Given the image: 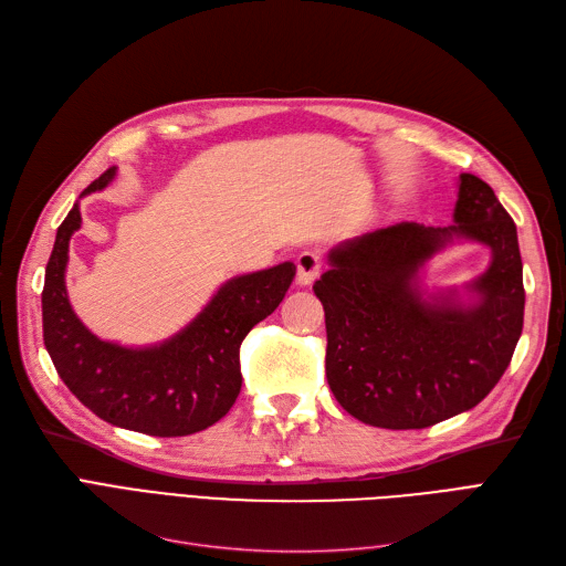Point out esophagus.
<instances>
[{"instance_id": "1", "label": "esophagus", "mask_w": 566, "mask_h": 566, "mask_svg": "<svg viewBox=\"0 0 566 566\" xmlns=\"http://www.w3.org/2000/svg\"><path fill=\"white\" fill-rule=\"evenodd\" d=\"M321 271V254L316 250H304L297 254V285H312Z\"/></svg>"}]
</instances>
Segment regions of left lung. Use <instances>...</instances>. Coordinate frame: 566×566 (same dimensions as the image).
<instances>
[{
    "label": "left lung",
    "mask_w": 566,
    "mask_h": 566,
    "mask_svg": "<svg viewBox=\"0 0 566 566\" xmlns=\"http://www.w3.org/2000/svg\"><path fill=\"white\" fill-rule=\"evenodd\" d=\"M455 224L416 221L356 235L328 252L314 283L325 312V378L349 416L385 430H422L474 408L503 378L524 323L517 227L493 188L458 177ZM455 240L492 250L460 291L427 294L419 273Z\"/></svg>",
    "instance_id": "1"
}]
</instances>
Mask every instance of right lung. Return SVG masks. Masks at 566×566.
Segmentation results:
<instances>
[{
	"label": "right lung",
	"mask_w": 566,
	"mask_h": 566,
	"mask_svg": "<svg viewBox=\"0 0 566 566\" xmlns=\"http://www.w3.org/2000/svg\"><path fill=\"white\" fill-rule=\"evenodd\" d=\"M115 175L117 167H108L82 196L104 191ZM80 224L75 202L56 231L42 290L44 347L61 380L92 413L123 430L150 437L208 430L241 394V342L283 302L295 264L233 276L172 337L148 347H123L96 337L67 300V248Z\"/></svg>",
	"instance_id": "obj_1"
}]
</instances>
